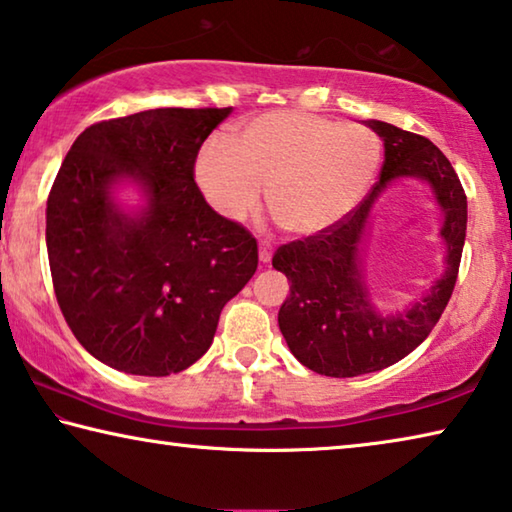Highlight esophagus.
<instances>
[{"label":"esophagus","instance_id":"34e87169","mask_svg":"<svg viewBox=\"0 0 512 512\" xmlns=\"http://www.w3.org/2000/svg\"><path fill=\"white\" fill-rule=\"evenodd\" d=\"M271 257H273L271 241H259V262L268 264V262H271Z\"/></svg>","mask_w":512,"mask_h":512}]
</instances>
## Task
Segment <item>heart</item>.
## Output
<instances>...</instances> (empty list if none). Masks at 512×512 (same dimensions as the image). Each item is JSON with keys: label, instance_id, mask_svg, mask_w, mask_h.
Here are the masks:
<instances>
[{"label": "heart", "instance_id": "heart-1", "mask_svg": "<svg viewBox=\"0 0 512 512\" xmlns=\"http://www.w3.org/2000/svg\"><path fill=\"white\" fill-rule=\"evenodd\" d=\"M381 158L379 137L300 110L250 119L235 142L214 140L196 162V178L216 212L232 221L268 205L284 230L316 235L332 228L366 194Z\"/></svg>", "mask_w": 512, "mask_h": 512}]
</instances>
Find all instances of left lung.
Masks as SVG:
<instances>
[{"instance_id": "8db88e82", "label": "left lung", "mask_w": 512, "mask_h": 512, "mask_svg": "<svg viewBox=\"0 0 512 512\" xmlns=\"http://www.w3.org/2000/svg\"><path fill=\"white\" fill-rule=\"evenodd\" d=\"M366 126L384 140L377 183L332 228L282 244L273 255V268L291 282L277 314L280 332L302 366L327 377L366 375L418 348L452 298L465 244L467 196L443 151L386 121L368 119ZM395 177H422L437 192L446 212L448 271L406 315L379 317L360 282L358 241L371 203Z\"/></svg>"}]
</instances>
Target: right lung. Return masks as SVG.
I'll return each mask as SVG.
<instances>
[{
	"label": "right lung",
	"mask_w": 512,
	"mask_h": 512,
	"mask_svg": "<svg viewBox=\"0 0 512 512\" xmlns=\"http://www.w3.org/2000/svg\"><path fill=\"white\" fill-rule=\"evenodd\" d=\"M232 108H155L76 137L47 198L58 307L92 357L164 377L212 345L221 309L257 271V239L207 205L194 164ZM137 179L150 203L118 212L109 187Z\"/></svg>",
	"instance_id": "obj_1"
}]
</instances>
